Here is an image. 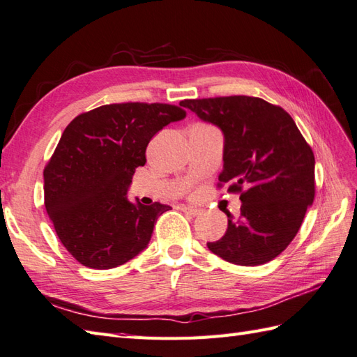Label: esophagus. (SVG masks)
<instances>
[{
  "instance_id": "obj_1",
  "label": "esophagus",
  "mask_w": 357,
  "mask_h": 357,
  "mask_svg": "<svg viewBox=\"0 0 357 357\" xmlns=\"http://www.w3.org/2000/svg\"><path fill=\"white\" fill-rule=\"evenodd\" d=\"M182 211H184V213L188 214V215H193V217H196V215L200 214V209H199V208H195V206H182Z\"/></svg>"
}]
</instances>
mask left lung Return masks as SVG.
Returning a JSON list of instances; mask_svg holds the SVG:
<instances>
[{"mask_svg":"<svg viewBox=\"0 0 357 357\" xmlns=\"http://www.w3.org/2000/svg\"><path fill=\"white\" fill-rule=\"evenodd\" d=\"M182 107L223 134L220 182L243 191L241 217L208 249L236 266H261L285 250L315 196L314 152L285 109L253 96L187 99Z\"/></svg>","mask_w":357,"mask_h":357,"instance_id":"1","label":"left lung"}]
</instances>
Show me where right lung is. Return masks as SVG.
Returning a JSON list of instances; mask_svg holds the SVG:
<instances>
[{"mask_svg":"<svg viewBox=\"0 0 357 357\" xmlns=\"http://www.w3.org/2000/svg\"><path fill=\"white\" fill-rule=\"evenodd\" d=\"M185 112L169 104H109L77 116L43 170L45 208L61 244L84 267L108 270L143 252L170 209L128 199L152 137Z\"/></svg>","mask_w":357,"mask_h":357,"instance_id":"right-lung-1","label":"right lung"}]
</instances>
